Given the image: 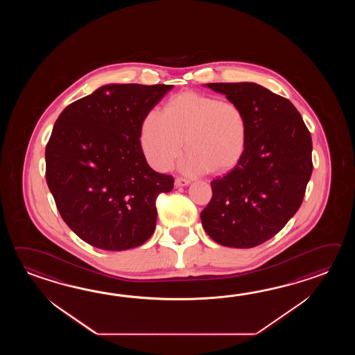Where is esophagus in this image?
<instances>
[{"label": "esophagus", "mask_w": 355, "mask_h": 355, "mask_svg": "<svg viewBox=\"0 0 355 355\" xmlns=\"http://www.w3.org/2000/svg\"><path fill=\"white\" fill-rule=\"evenodd\" d=\"M190 184V180L189 179H185V178H176L175 179V187H185V185H189Z\"/></svg>", "instance_id": "obj_1"}]
</instances>
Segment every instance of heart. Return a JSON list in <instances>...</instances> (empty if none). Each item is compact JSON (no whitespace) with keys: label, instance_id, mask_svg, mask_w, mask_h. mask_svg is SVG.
Returning <instances> with one entry per match:
<instances>
[{"label":"heart","instance_id":"b5f03b06","mask_svg":"<svg viewBox=\"0 0 355 355\" xmlns=\"http://www.w3.org/2000/svg\"><path fill=\"white\" fill-rule=\"evenodd\" d=\"M248 137V116L237 103L184 91L168 100L165 113H147L139 144L148 164L159 171L173 166L185 138L188 171L226 173L241 161Z\"/></svg>","mask_w":355,"mask_h":355}]
</instances>
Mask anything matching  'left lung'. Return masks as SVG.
I'll use <instances>...</instances> for the list:
<instances>
[{
    "label": "left lung",
    "mask_w": 355,
    "mask_h": 355,
    "mask_svg": "<svg viewBox=\"0 0 355 355\" xmlns=\"http://www.w3.org/2000/svg\"><path fill=\"white\" fill-rule=\"evenodd\" d=\"M248 116L241 161L211 181L200 213L205 232L228 248L250 249L270 240L300 209L312 174V138L295 105L252 83H207Z\"/></svg>",
    "instance_id": "8db88e82"
}]
</instances>
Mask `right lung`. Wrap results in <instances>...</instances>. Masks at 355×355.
<instances>
[{
    "mask_svg": "<svg viewBox=\"0 0 355 355\" xmlns=\"http://www.w3.org/2000/svg\"><path fill=\"white\" fill-rule=\"evenodd\" d=\"M173 85L113 83L60 113L46 147V179L60 217L81 240L107 251L141 246L157 219L171 175L148 166L144 116Z\"/></svg>",
    "mask_w": 355,
    "mask_h": 355,
    "instance_id": "add662e5",
    "label": "right lung"
}]
</instances>
